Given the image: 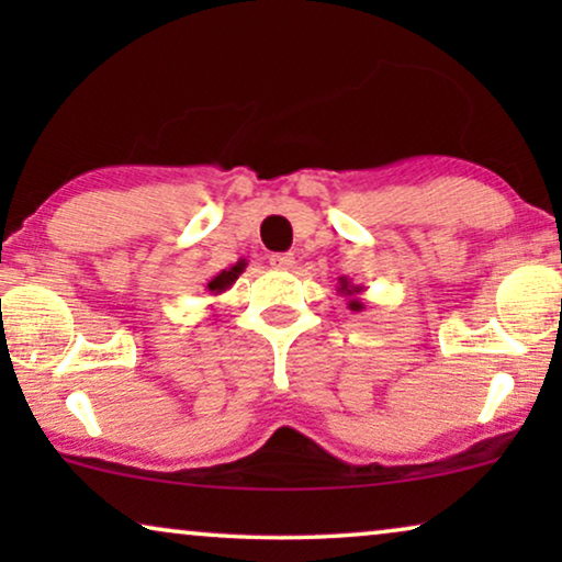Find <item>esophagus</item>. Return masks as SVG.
Wrapping results in <instances>:
<instances>
[{
	"label": "esophagus",
	"instance_id": "34e87169",
	"mask_svg": "<svg viewBox=\"0 0 562 562\" xmlns=\"http://www.w3.org/2000/svg\"><path fill=\"white\" fill-rule=\"evenodd\" d=\"M268 260H271V266L279 268V271H289V268L294 266V256H291V252H273Z\"/></svg>",
	"mask_w": 562,
	"mask_h": 562
}]
</instances>
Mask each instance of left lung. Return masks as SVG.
Here are the masks:
<instances>
[{
  "mask_svg": "<svg viewBox=\"0 0 562 562\" xmlns=\"http://www.w3.org/2000/svg\"><path fill=\"white\" fill-rule=\"evenodd\" d=\"M337 291H340V294H342L345 299H348V310H352V312H363V310H366V304L358 299L360 291H363V286H356V283L348 281V279H345V276H342L340 286H337Z\"/></svg>",
  "mask_w": 562,
  "mask_h": 562,
  "instance_id": "left-lung-1",
  "label": "left lung"
}]
</instances>
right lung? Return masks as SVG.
Listing matches in <instances>:
<instances>
[{"mask_svg": "<svg viewBox=\"0 0 562 562\" xmlns=\"http://www.w3.org/2000/svg\"><path fill=\"white\" fill-rule=\"evenodd\" d=\"M245 268H248V260L240 258L235 266H229V268H225V271H220L217 276H212L210 283L204 286V291H210L212 296H220L222 291H227L237 279H240V273L245 271Z\"/></svg>", "mask_w": 562, "mask_h": 562, "instance_id": "obj_1", "label": "right lung"}]
</instances>
